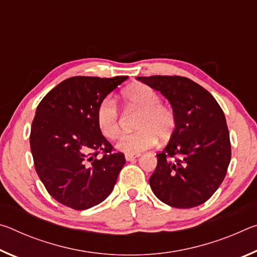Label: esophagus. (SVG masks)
<instances>
[{"label": "esophagus", "instance_id": "obj_1", "mask_svg": "<svg viewBox=\"0 0 257 257\" xmlns=\"http://www.w3.org/2000/svg\"><path fill=\"white\" fill-rule=\"evenodd\" d=\"M139 156V154H129V153H125L124 154V158H125V160L127 161H133V160H135L136 158H138Z\"/></svg>", "mask_w": 257, "mask_h": 257}]
</instances>
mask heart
Wrapping results in <instances>:
<instances>
[{"mask_svg":"<svg viewBox=\"0 0 257 257\" xmlns=\"http://www.w3.org/2000/svg\"><path fill=\"white\" fill-rule=\"evenodd\" d=\"M129 107L141 111L136 122L137 132L121 136L118 149L129 154H138L153 147L158 137L161 141L170 138L176 127V115L170 106L160 103V95L144 84L128 87L122 94ZM96 122L104 137L115 138L120 133V114L111 97H105L98 104Z\"/></svg>","mask_w":257,"mask_h":257,"instance_id":"heart-1","label":"heart"}]
</instances>
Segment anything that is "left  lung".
Returning a JSON list of instances; mask_svg holds the SVG:
<instances>
[{"mask_svg": "<svg viewBox=\"0 0 257 257\" xmlns=\"http://www.w3.org/2000/svg\"><path fill=\"white\" fill-rule=\"evenodd\" d=\"M170 102L176 128L160 152L150 186L160 201L177 208L201 205L222 184L231 159L222 108L201 85L180 76L137 77Z\"/></svg>", "mask_w": 257, "mask_h": 257, "instance_id": "8db88e82", "label": "left lung"}]
</instances>
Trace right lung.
Wrapping results in <instances>:
<instances>
[{"instance_id":"add662e5","label":"right lung","mask_w":257,"mask_h":257,"mask_svg":"<svg viewBox=\"0 0 257 257\" xmlns=\"http://www.w3.org/2000/svg\"><path fill=\"white\" fill-rule=\"evenodd\" d=\"M127 78H68L38 104L29 137L35 170L63 205L87 210L114 188L124 154L115 152L99 132L96 110Z\"/></svg>"}]
</instances>
